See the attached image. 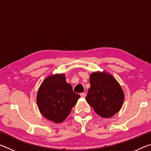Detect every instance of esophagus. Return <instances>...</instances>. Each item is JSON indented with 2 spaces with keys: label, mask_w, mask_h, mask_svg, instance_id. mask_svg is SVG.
Here are the masks:
<instances>
[{
  "label": "esophagus",
  "mask_w": 151,
  "mask_h": 151,
  "mask_svg": "<svg viewBox=\"0 0 151 151\" xmlns=\"http://www.w3.org/2000/svg\"><path fill=\"white\" fill-rule=\"evenodd\" d=\"M81 97L85 98V97H86V93H81Z\"/></svg>",
  "instance_id": "esophagus-1"
}]
</instances>
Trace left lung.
I'll use <instances>...</instances> for the list:
<instances>
[{
    "label": "left lung",
    "mask_w": 151,
    "mask_h": 151,
    "mask_svg": "<svg viewBox=\"0 0 151 151\" xmlns=\"http://www.w3.org/2000/svg\"><path fill=\"white\" fill-rule=\"evenodd\" d=\"M89 81L91 87L86 101L99 116L111 118L123 106L122 88L116 78L106 71L91 73Z\"/></svg>",
    "instance_id": "obj_1"
}]
</instances>
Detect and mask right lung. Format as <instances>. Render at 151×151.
Masks as SVG:
<instances>
[{
	"instance_id": "add662e5",
	"label": "right lung",
	"mask_w": 151,
	"mask_h": 151,
	"mask_svg": "<svg viewBox=\"0 0 151 151\" xmlns=\"http://www.w3.org/2000/svg\"><path fill=\"white\" fill-rule=\"evenodd\" d=\"M81 96L73 92L64 73L47 76L38 89V109L46 119L59 124L65 120Z\"/></svg>"
}]
</instances>
